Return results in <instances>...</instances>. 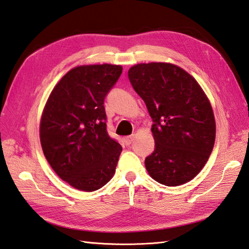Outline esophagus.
Masks as SVG:
<instances>
[{
  "instance_id": "esophagus-1",
  "label": "esophagus",
  "mask_w": 249,
  "mask_h": 249,
  "mask_svg": "<svg viewBox=\"0 0 249 249\" xmlns=\"http://www.w3.org/2000/svg\"><path fill=\"white\" fill-rule=\"evenodd\" d=\"M135 139V135H130V136H127V137H124L123 138V143L125 145H129L131 142L134 141Z\"/></svg>"
}]
</instances>
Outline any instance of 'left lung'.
<instances>
[{"label": "left lung", "mask_w": 249, "mask_h": 249, "mask_svg": "<svg viewBox=\"0 0 249 249\" xmlns=\"http://www.w3.org/2000/svg\"><path fill=\"white\" fill-rule=\"evenodd\" d=\"M128 79L153 120L155 149L144 160L147 172L166 186L193 179L215 142L213 110L202 89L188 72L168 63L137 64Z\"/></svg>", "instance_id": "1"}]
</instances>
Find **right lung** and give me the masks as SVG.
I'll return each instance as SVG.
<instances>
[{"mask_svg": "<svg viewBox=\"0 0 249 249\" xmlns=\"http://www.w3.org/2000/svg\"><path fill=\"white\" fill-rule=\"evenodd\" d=\"M120 65L72 68L51 92L40 121L46 160L63 181L83 192L107 184L122 152L107 131L105 98L122 73Z\"/></svg>", "mask_w": 249, "mask_h": 249, "instance_id": "obj_1", "label": "right lung"}]
</instances>
